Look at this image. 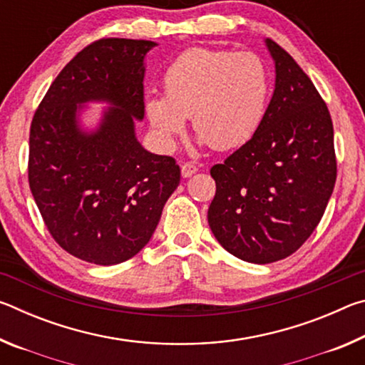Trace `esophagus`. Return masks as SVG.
Segmentation results:
<instances>
[{
    "label": "esophagus",
    "instance_id": "34e87169",
    "mask_svg": "<svg viewBox=\"0 0 365 365\" xmlns=\"http://www.w3.org/2000/svg\"><path fill=\"white\" fill-rule=\"evenodd\" d=\"M196 172H197V168H196L193 163L182 164V177L188 178V177H191L193 174H196Z\"/></svg>",
    "mask_w": 365,
    "mask_h": 365
}]
</instances>
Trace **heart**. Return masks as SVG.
<instances>
[{
	"label": "heart",
	"mask_w": 365,
	"mask_h": 365,
	"mask_svg": "<svg viewBox=\"0 0 365 365\" xmlns=\"http://www.w3.org/2000/svg\"><path fill=\"white\" fill-rule=\"evenodd\" d=\"M163 83L165 96H148L145 110L164 150L175 146L187 117L214 150L243 145L261 125L269 103V72L255 53L191 48L168 67Z\"/></svg>",
	"instance_id": "b5f03b06"
}]
</instances>
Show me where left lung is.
I'll return each mask as SVG.
<instances>
[{
  "instance_id": "1",
  "label": "left lung",
  "mask_w": 365,
  "mask_h": 365,
  "mask_svg": "<svg viewBox=\"0 0 365 365\" xmlns=\"http://www.w3.org/2000/svg\"><path fill=\"white\" fill-rule=\"evenodd\" d=\"M275 90L251 140L211 169L207 222L238 259L269 264L299 250L316 230L336 180L333 123L322 96L296 61L265 40Z\"/></svg>"
}]
</instances>
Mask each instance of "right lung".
<instances>
[{"label":"right lung","instance_id":"right-lung-1","mask_svg":"<svg viewBox=\"0 0 365 365\" xmlns=\"http://www.w3.org/2000/svg\"><path fill=\"white\" fill-rule=\"evenodd\" d=\"M154 41L101 38L77 53L49 86L30 125L29 185L48 232L82 261L114 265L150 242L180 183L170 156L135 137L145 115V56ZM106 101L96 131L78 125L76 104Z\"/></svg>","mask_w":365,"mask_h":365}]
</instances>
